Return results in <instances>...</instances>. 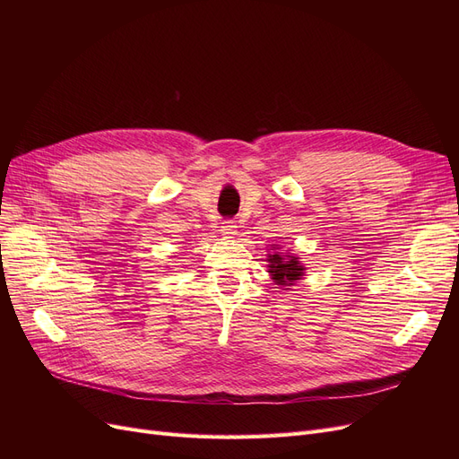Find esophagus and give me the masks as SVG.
Here are the masks:
<instances>
[{"instance_id":"esophagus-1","label":"esophagus","mask_w":459,"mask_h":459,"mask_svg":"<svg viewBox=\"0 0 459 459\" xmlns=\"http://www.w3.org/2000/svg\"><path fill=\"white\" fill-rule=\"evenodd\" d=\"M238 232V227L234 221H225L223 227H221V236L223 238H234Z\"/></svg>"}]
</instances>
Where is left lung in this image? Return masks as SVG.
<instances>
[{
    "instance_id": "left-lung-1",
    "label": "left lung",
    "mask_w": 459,
    "mask_h": 459,
    "mask_svg": "<svg viewBox=\"0 0 459 459\" xmlns=\"http://www.w3.org/2000/svg\"><path fill=\"white\" fill-rule=\"evenodd\" d=\"M268 272L272 275V279L284 286V290H288V286H292L294 282H298L303 273H305V266H301V262L298 260V256L294 255H284L279 253V249L272 255H268Z\"/></svg>"
}]
</instances>
